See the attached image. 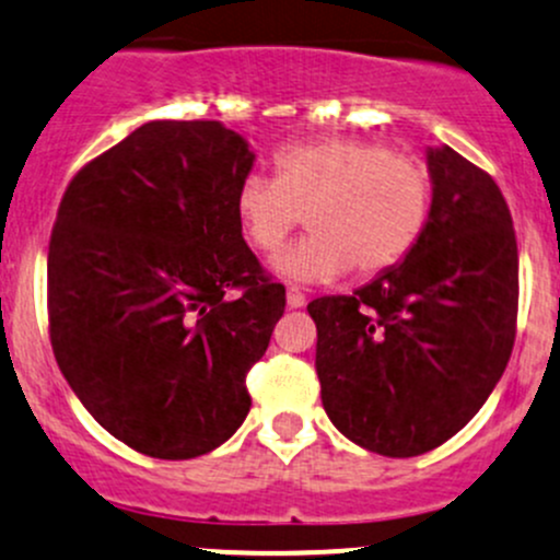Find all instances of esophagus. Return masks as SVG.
Masks as SVG:
<instances>
[{"mask_svg":"<svg viewBox=\"0 0 560 560\" xmlns=\"http://www.w3.org/2000/svg\"><path fill=\"white\" fill-rule=\"evenodd\" d=\"M285 299H288V307H291V310H296V307H304V304H307V296H304V293L299 291L296 285H288V291H285Z\"/></svg>","mask_w":560,"mask_h":560,"instance_id":"esophagus-1","label":"esophagus"}]
</instances>
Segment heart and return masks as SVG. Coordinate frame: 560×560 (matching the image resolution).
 I'll return each instance as SVG.
<instances>
[{"mask_svg": "<svg viewBox=\"0 0 560 560\" xmlns=\"http://www.w3.org/2000/svg\"><path fill=\"white\" fill-rule=\"evenodd\" d=\"M275 180L247 175L234 194L245 240L275 253L307 221L310 237L275 258L293 280L374 278L412 253L431 215V175L412 155L355 137L293 142L272 159Z\"/></svg>", "mask_w": 560, "mask_h": 560, "instance_id": "obj_1", "label": "heart"}]
</instances>
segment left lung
<instances>
[{"mask_svg":"<svg viewBox=\"0 0 560 560\" xmlns=\"http://www.w3.org/2000/svg\"><path fill=\"white\" fill-rule=\"evenodd\" d=\"M431 215L412 253L350 296L307 304L331 423L409 458L458 434L504 374L517 328V242L486 170L429 151Z\"/></svg>","mask_w":560,"mask_h":560,"instance_id":"left-lung-1","label":"left lung"}]
</instances>
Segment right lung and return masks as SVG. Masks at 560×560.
Returning <instances> with one entry per match:
<instances>
[{"label": "right lung", "instance_id": "add662e5", "mask_svg": "<svg viewBox=\"0 0 560 560\" xmlns=\"http://www.w3.org/2000/svg\"><path fill=\"white\" fill-rule=\"evenodd\" d=\"M247 142L151 120L69 180L48 245L56 364L115 440L151 458L215 451L250 409L285 288L242 240Z\"/></svg>", "mask_w": 560, "mask_h": 560}]
</instances>
